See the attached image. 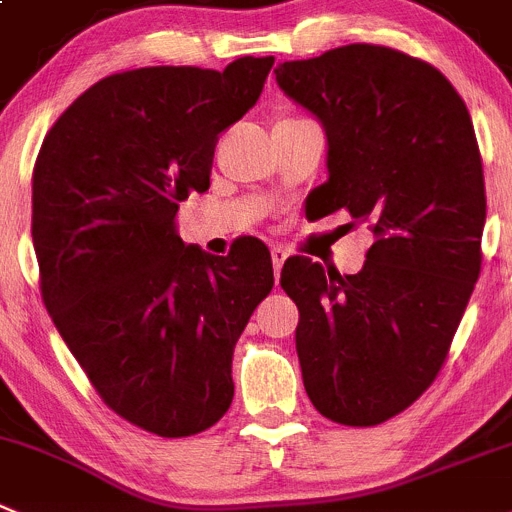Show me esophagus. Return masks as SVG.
I'll return each instance as SVG.
<instances>
[{
	"label": "esophagus",
	"mask_w": 512,
	"mask_h": 512,
	"mask_svg": "<svg viewBox=\"0 0 512 512\" xmlns=\"http://www.w3.org/2000/svg\"><path fill=\"white\" fill-rule=\"evenodd\" d=\"M289 259V251H286V248H281V246H274L271 248V261H274V271H276V276H279V271H281V266H284V261Z\"/></svg>",
	"instance_id": "1"
}]
</instances>
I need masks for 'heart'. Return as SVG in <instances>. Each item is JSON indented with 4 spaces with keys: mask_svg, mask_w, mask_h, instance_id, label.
<instances>
[{
    "mask_svg": "<svg viewBox=\"0 0 512 512\" xmlns=\"http://www.w3.org/2000/svg\"><path fill=\"white\" fill-rule=\"evenodd\" d=\"M284 120H289V118H284Z\"/></svg>",
    "mask_w": 512,
    "mask_h": 512,
    "instance_id": "obj_1",
    "label": "heart"
}]
</instances>
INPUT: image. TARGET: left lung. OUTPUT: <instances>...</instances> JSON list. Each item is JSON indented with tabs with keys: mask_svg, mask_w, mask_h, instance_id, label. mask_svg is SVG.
I'll return each mask as SVG.
<instances>
[{
	"mask_svg": "<svg viewBox=\"0 0 512 512\" xmlns=\"http://www.w3.org/2000/svg\"><path fill=\"white\" fill-rule=\"evenodd\" d=\"M274 72L326 135L329 178L306 213L347 208L374 233L359 274L301 256L281 269L306 394L339 425H379L435 382L480 276L485 180L470 113L440 70L389 47H337Z\"/></svg>",
	"mask_w": 512,
	"mask_h": 512,
	"instance_id": "left-lung-1",
	"label": "left lung"
}]
</instances>
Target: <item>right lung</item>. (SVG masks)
Masks as SVG:
<instances>
[{
	"label": "right lung",
	"instance_id": "right-lung-1",
	"mask_svg": "<svg viewBox=\"0 0 512 512\" xmlns=\"http://www.w3.org/2000/svg\"><path fill=\"white\" fill-rule=\"evenodd\" d=\"M274 57L223 72L140 67L95 82L60 115L32 175L42 299L107 407L188 437L231 407V362L274 286L256 238L228 256L183 243L175 213L211 186L218 133L256 105Z\"/></svg>",
	"mask_w": 512,
	"mask_h": 512
}]
</instances>
